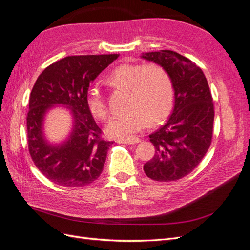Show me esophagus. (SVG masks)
Masks as SVG:
<instances>
[{"mask_svg": "<svg viewBox=\"0 0 250 250\" xmlns=\"http://www.w3.org/2000/svg\"><path fill=\"white\" fill-rule=\"evenodd\" d=\"M119 144H138L140 142L139 138H127V139H118L116 141Z\"/></svg>", "mask_w": 250, "mask_h": 250, "instance_id": "1", "label": "esophagus"}]
</instances>
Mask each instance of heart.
Returning a JSON list of instances; mask_svg holds the SVG:
<instances>
[{"label": "heart", "instance_id": "obj_1", "mask_svg": "<svg viewBox=\"0 0 250 250\" xmlns=\"http://www.w3.org/2000/svg\"><path fill=\"white\" fill-rule=\"evenodd\" d=\"M109 82L129 89L127 107L129 110L112 118L106 126L110 137L124 138L140 131L147 121L156 123L172 108L174 90L170 75L156 63L121 64L109 75ZM86 104L92 115L104 121L109 116L105 97L98 86H90Z\"/></svg>", "mask_w": 250, "mask_h": 250}]
</instances>
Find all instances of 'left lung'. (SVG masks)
Listing matches in <instances>:
<instances>
[{
    "label": "left lung",
    "mask_w": 250,
    "mask_h": 250,
    "mask_svg": "<svg viewBox=\"0 0 250 250\" xmlns=\"http://www.w3.org/2000/svg\"><path fill=\"white\" fill-rule=\"evenodd\" d=\"M141 57L168 72L175 98L167 122L149 135L155 154L144 165V171L156 181L178 180L197 167L210 146L213 98L202 70L188 58L170 50L149 52Z\"/></svg>",
    "instance_id": "1"
}]
</instances>
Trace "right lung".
Instances as JSON below:
<instances>
[{"instance_id": "1", "label": "right lung", "mask_w": 250, "mask_h": 250, "mask_svg": "<svg viewBox=\"0 0 250 250\" xmlns=\"http://www.w3.org/2000/svg\"><path fill=\"white\" fill-rule=\"evenodd\" d=\"M119 54L67 56L50 64L37 78L27 113L29 153L36 168L52 183L63 187L90 185L102 173L112 142L101 138L86 104L89 83ZM64 104L73 116V129L64 142L50 144L43 137L45 112Z\"/></svg>"}]
</instances>
